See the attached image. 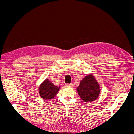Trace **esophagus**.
<instances>
[{"label":"esophagus","mask_w":134,"mask_h":134,"mask_svg":"<svg viewBox=\"0 0 134 134\" xmlns=\"http://www.w3.org/2000/svg\"><path fill=\"white\" fill-rule=\"evenodd\" d=\"M65 86L66 87H71L72 86V83H70V84H65Z\"/></svg>","instance_id":"1"}]
</instances>
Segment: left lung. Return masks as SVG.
Returning <instances> with one entry per match:
<instances>
[{
	"instance_id": "8db88e82",
	"label": "left lung",
	"mask_w": 134,
	"mask_h": 134,
	"mask_svg": "<svg viewBox=\"0 0 134 134\" xmlns=\"http://www.w3.org/2000/svg\"><path fill=\"white\" fill-rule=\"evenodd\" d=\"M76 91L84 102H91L98 98L100 94V87L94 76L88 74L80 81Z\"/></svg>"
}]
</instances>
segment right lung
Wrapping results in <instances>:
<instances>
[{"label":"right lung","instance_id":"1","mask_svg":"<svg viewBox=\"0 0 134 134\" xmlns=\"http://www.w3.org/2000/svg\"><path fill=\"white\" fill-rule=\"evenodd\" d=\"M60 86H56L48 79L44 80L40 84L38 92L40 97L44 100H50L57 94Z\"/></svg>","mask_w":134,"mask_h":134}]
</instances>
